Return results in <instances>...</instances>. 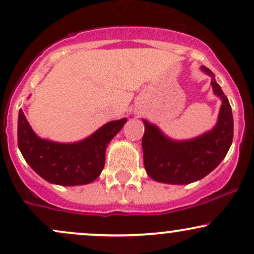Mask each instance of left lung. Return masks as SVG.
Listing matches in <instances>:
<instances>
[{"instance_id": "1", "label": "left lung", "mask_w": 254, "mask_h": 254, "mask_svg": "<svg viewBox=\"0 0 254 254\" xmlns=\"http://www.w3.org/2000/svg\"><path fill=\"white\" fill-rule=\"evenodd\" d=\"M200 70L211 77L214 94L221 99L216 125L194 138L177 141L166 136L159 127L142 119L143 161L147 174L157 183L186 185L203 179L214 171L228 153L233 142L232 107L215 75L206 66Z\"/></svg>"}]
</instances>
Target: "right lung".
I'll return each instance as SVG.
<instances>
[{"instance_id":"right-lung-1","label":"right lung","mask_w":254,"mask_h":254,"mask_svg":"<svg viewBox=\"0 0 254 254\" xmlns=\"http://www.w3.org/2000/svg\"><path fill=\"white\" fill-rule=\"evenodd\" d=\"M127 121L122 118L109 122L81 141L60 143L40 138L20 110L17 145L26 162L46 182L62 186L84 185L100 176L107 145Z\"/></svg>"}]
</instances>
